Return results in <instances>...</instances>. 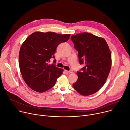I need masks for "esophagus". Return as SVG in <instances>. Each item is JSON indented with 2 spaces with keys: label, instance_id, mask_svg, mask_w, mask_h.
<instances>
[{
  "label": "esophagus",
  "instance_id": "obj_1",
  "mask_svg": "<svg viewBox=\"0 0 130 130\" xmlns=\"http://www.w3.org/2000/svg\"><path fill=\"white\" fill-rule=\"evenodd\" d=\"M65 73L66 74H70V73H72V71H70V70H69V71H68V70H65Z\"/></svg>",
  "mask_w": 130,
  "mask_h": 130
}]
</instances>
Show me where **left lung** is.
<instances>
[{
	"mask_svg": "<svg viewBox=\"0 0 130 130\" xmlns=\"http://www.w3.org/2000/svg\"><path fill=\"white\" fill-rule=\"evenodd\" d=\"M71 39L78 52L79 61L85 66L77 72L74 88L81 95L97 92L105 84L111 66V54L106 40L91 33L73 35Z\"/></svg>",
	"mask_w": 130,
	"mask_h": 130,
	"instance_id": "1",
	"label": "left lung"
}]
</instances>
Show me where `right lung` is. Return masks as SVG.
<instances>
[{"instance_id":"obj_1","label":"right lung","mask_w":130,"mask_h":130,"mask_svg":"<svg viewBox=\"0 0 130 130\" xmlns=\"http://www.w3.org/2000/svg\"><path fill=\"white\" fill-rule=\"evenodd\" d=\"M70 35L36 31L30 35L21 46L19 63L22 77L32 90L39 93L52 88L63 69L49 64L54 58L57 46L68 40ZM54 63H55L54 60Z\"/></svg>"}]
</instances>
